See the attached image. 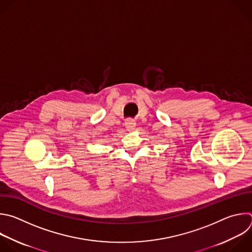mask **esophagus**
<instances>
[{
	"mask_svg": "<svg viewBox=\"0 0 252 252\" xmlns=\"http://www.w3.org/2000/svg\"><path fill=\"white\" fill-rule=\"evenodd\" d=\"M135 126H136V125H135V123L133 121L128 120V121L126 122V130L132 131V130L135 129Z\"/></svg>",
	"mask_w": 252,
	"mask_h": 252,
	"instance_id": "obj_1",
	"label": "esophagus"
}]
</instances>
